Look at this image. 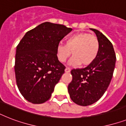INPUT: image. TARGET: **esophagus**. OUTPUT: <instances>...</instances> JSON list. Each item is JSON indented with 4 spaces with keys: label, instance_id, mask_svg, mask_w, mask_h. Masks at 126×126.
<instances>
[{
    "label": "esophagus",
    "instance_id": "1",
    "mask_svg": "<svg viewBox=\"0 0 126 126\" xmlns=\"http://www.w3.org/2000/svg\"><path fill=\"white\" fill-rule=\"evenodd\" d=\"M65 71V73H69V72L71 71V69H70L69 67H66Z\"/></svg>",
    "mask_w": 126,
    "mask_h": 126
}]
</instances>
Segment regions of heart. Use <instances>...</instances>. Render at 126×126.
Returning <instances> with one entry per match:
<instances>
[{
	"label": "heart",
	"instance_id": "obj_1",
	"mask_svg": "<svg viewBox=\"0 0 126 126\" xmlns=\"http://www.w3.org/2000/svg\"><path fill=\"white\" fill-rule=\"evenodd\" d=\"M99 50V42L97 38L87 32L73 34L66 40L65 44H59L57 46V57L64 63L71 55L70 64L83 66L90 65L97 56Z\"/></svg>",
	"mask_w": 126,
	"mask_h": 126
}]
</instances>
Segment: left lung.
Segmentation results:
<instances>
[{"mask_svg": "<svg viewBox=\"0 0 126 126\" xmlns=\"http://www.w3.org/2000/svg\"><path fill=\"white\" fill-rule=\"evenodd\" d=\"M90 29L95 33L99 42L97 56L88 67L72 69L73 80L68 86L72 101L81 106L92 105L103 95L113 76L116 59L110 40L98 30Z\"/></svg>", "mask_w": 126, "mask_h": 126, "instance_id": "1", "label": "left lung"}]
</instances>
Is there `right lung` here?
<instances>
[{
	"label": "right lung",
	"mask_w": 126,
	"mask_h": 126,
	"mask_svg": "<svg viewBox=\"0 0 126 126\" xmlns=\"http://www.w3.org/2000/svg\"><path fill=\"white\" fill-rule=\"evenodd\" d=\"M72 29L44 22L29 31L17 46L16 80L23 97L41 104L51 97L56 84L65 73L57 57V46Z\"/></svg>",
	"instance_id": "add662e5"
}]
</instances>
